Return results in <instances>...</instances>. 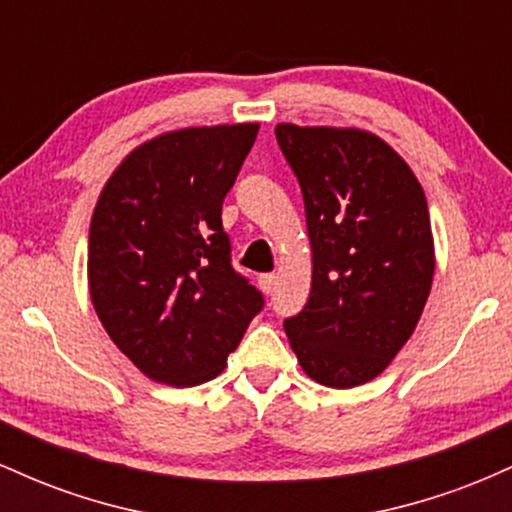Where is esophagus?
Segmentation results:
<instances>
[{"instance_id": "34e87169", "label": "esophagus", "mask_w": 512, "mask_h": 512, "mask_svg": "<svg viewBox=\"0 0 512 512\" xmlns=\"http://www.w3.org/2000/svg\"><path fill=\"white\" fill-rule=\"evenodd\" d=\"M257 284H260V289L264 293H272L274 286H276V276L274 274H260V276H257Z\"/></svg>"}]
</instances>
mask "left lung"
<instances>
[{"label": "left lung", "instance_id": "1", "mask_svg": "<svg viewBox=\"0 0 512 512\" xmlns=\"http://www.w3.org/2000/svg\"><path fill=\"white\" fill-rule=\"evenodd\" d=\"M274 134L301 185L313 248L310 298L284 330L317 383L363 385L407 344L431 293L426 195L375 134L298 125Z\"/></svg>", "mask_w": 512, "mask_h": 512}]
</instances>
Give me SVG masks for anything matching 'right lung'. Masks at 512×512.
<instances>
[{"label":"right lung","instance_id":"right-lung-1","mask_svg":"<svg viewBox=\"0 0 512 512\" xmlns=\"http://www.w3.org/2000/svg\"><path fill=\"white\" fill-rule=\"evenodd\" d=\"M260 125L190 127L134 149L88 231V289L105 332L156 383L216 378L264 308L233 269L223 197Z\"/></svg>","mask_w":512,"mask_h":512}]
</instances>
